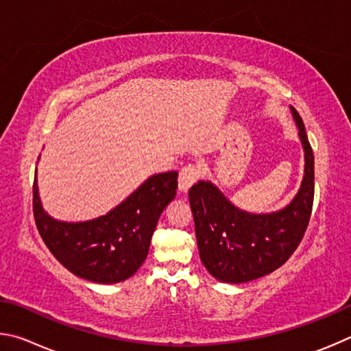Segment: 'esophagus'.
<instances>
[{"instance_id":"1","label":"esophagus","mask_w":351,"mask_h":351,"mask_svg":"<svg viewBox=\"0 0 351 351\" xmlns=\"http://www.w3.org/2000/svg\"><path fill=\"white\" fill-rule=\"evenodd\" d=\"M200 177V169L194 165H188L185 168H182L179 174V189L182 193H186Z\"/></svg>"}]
</instances>
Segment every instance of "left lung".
Here are the masks:
<instances>
[{"label":"left lung","mask_w":351,"mask_h":351,"mask_svg":"<svg viewBox=\"0 0 351 351\" xmlns=\"http://www.w3.org/2000/svg\"><path fill=\"white\" fill-rule=\"evenodd\" d=\"M305 149V176L296 197L282 211L250 214L237 210L210 182L189 189L200 259L214 278L242 284L284 265L310 222L315 199V157L302 117L291 108Z\"/></svg>","instance_id":"1"}]
</instances>
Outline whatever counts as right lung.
<instances>
[{
	"instance_id": "add662e5",
	"label": "right lung",
	"mask_w": 351,
	"mask_h": 351,
	"mask_svg": "<svg viewBox=\"0 0 351 351\" xmlns=\"http://www.w3.org/2000/svg\"><path fill=\"white\" fill-rule=\"evenodd\" d=\"M176 189L177 172H163L149 177L106 216L64 223L43 211L34 182L35 225L49 251L71 273L97 284H117L145 262L160 214Z\"/></svg>"
}]
</instances>
